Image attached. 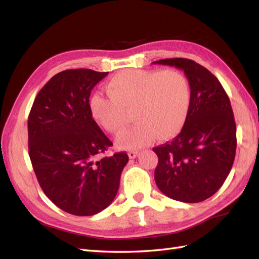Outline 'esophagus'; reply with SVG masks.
I'll list each match as a JSON object with an SVG mask.
<instances>
[{
  "label": "esophagus",
  "instance_id": "obj_1",
  "mask_svg": "<svg viewBox=\"0 0 259 259\" xmlns=\"http://www.w3.org/2000/svg\"><path fill=\"white\" fill-rule=\"evenodd\" d=\"M128 156H129V158L134 159V158H136L137 156H138V151H137V150H129L128 151Z\"/></svg>",
  "mask_w": 259,
  "mask_h": 259
}]
</instances>
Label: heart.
Wrapping results in <instances>:
<instances>
[{"instance_id":"b5f03b06","label":"heart","mask_w":259,"mask_h":259,"mask_svg":"<svg viewBox=\"0 0 259 259\" xmlns=\"http://www.w3.org/2000/svg\"><path fill=\"white\" fill-rule=\"evenodd\" d=\"M106 90L108 97H91L90 112L99 125L113 135L123 131L126 113H133L137 124L117 140L124 149L146 146L156 137L171 139L188 118L191 87L179 70H124L107 82Z\"/></svg>"}]
</instances>
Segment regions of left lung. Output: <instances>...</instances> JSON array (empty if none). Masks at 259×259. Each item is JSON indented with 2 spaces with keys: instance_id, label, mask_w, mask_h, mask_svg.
<instances>
[{
  "instance_id": "obj_1",
  "label": "left lung",
  "mask_w": 259,
  "mask_h": 259,
  "mask_svg": "<svg viewBox=\"0 0 259 259\" xmlns=\"http://www.w3.org/2000/svg\"><path fill=\"white\" fill-rule=\"evenodd\" d=\"M152 63L184 70L191 87L184 128L152 149L158 156L156 184L171 199L203 201L221 188L233 167L237 140L232 104L221 82L199 63L184 58Z\"/></svg>"
}]
</instances>
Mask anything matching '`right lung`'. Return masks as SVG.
Returning a JSON list of instances; mask_svg holds the SVG:
<instances>
[{
    "label": "right lung",
    "instance_id": "right-lung-1",
    "mask_svg": "<svg viewBox=\"0 0 259 259\" xmlns=\"http://www.w3.org/2000/svg\"><path fill=\"white\" fill-rule=\"evenodd\" d=\"M108 72L70 69L37 93L27 120L29 155L43 192L74 216H92L117 195L125 152L100 156L113 144L92 118L91 90Z\"/></svg>",
    "mask_w": 259,
    "mask_h": 259
}]
</instances>
